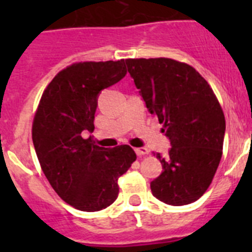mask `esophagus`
<instances>
[{"label":"esophagus","instance_id":"esophagus-1","mask_svg":"<svg viewBox=\"0 0 252 252\" xmlns=\"http://www.w3.org/2000/svg\"><path fill=\"white\" fill-rule=\"evenodd\" d=\"M135 153H136L137 157L141 158V157H145V155H148L149 150L146 148H137V149H135Z\"/></svg>","mask_w":252,"mask_h":252}]
</instances>
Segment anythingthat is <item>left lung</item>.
I'll use <instances>...</instances> for the list:
<instances>
[{
    "instance_id": "left-lung-1",
    "label": "left lung",
    "mask_w": 252,
    "mask_h": 252,
    "mask_svg": "<svg viewBox=\"0 0 252 252\" xmlns=\"http://www.w3.org/2000/svg\"><path fill=\"white\" fill-rule=\"evenodd\" d=\"M151 115L164 124L168 155L157 158L161 174L150 183L154 197L184 206L204 194L222 157L226 121L212 88L193 66L168 58L126 59Z\"/></svg>"
}]
</instances>
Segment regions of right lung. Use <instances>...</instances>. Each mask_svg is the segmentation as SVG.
I'll list each match as a JSON object with an SVG mask.
<instances>
[{"label": "right lung", "mask_w": 252, "mask_h": 252, "mask_svg": "<svg viewBox=\"0 0 252 252\" xmlns=\"http://www.w3.org/2000/svg\"><path fill=\"white\" fill-rule=\"evenodd\" d=\"M125 60L84 62L58 73L44 91L32 124V142L44 174L64 202L84 212L106 208L119 195L117 180L136 154L83 139L94 130L99 93L126 75Z\"/></svg>", "instance_id": "obj_1"}]
</instances>
